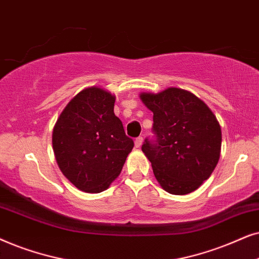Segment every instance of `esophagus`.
I'll return each mask as SVG.
<instances>
[{
	"label": "esophagus",
	"mask_w": 259,
	"mask_h": 259,
	"mask_svg": "<svg viewBox=\"0 0 259 259\" xmlns=\"http://www.w3.org/2000/svg\"><path fill=\"white\" fill-rule=\"evenodd\" d=\"M142 142H143L142 137H137V139L135 140V147L136 148H140L141 146H142Z\"/></svg>",
	"instance_id": "obj_1"
}]
</instances>
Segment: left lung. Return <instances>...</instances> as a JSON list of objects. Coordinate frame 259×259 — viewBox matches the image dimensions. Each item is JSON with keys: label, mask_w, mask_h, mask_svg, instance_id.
<instances>
[{"label": "left lung", "mask_w": 259, "mask_h": 259, "mask_svg": "<svg viewBox=\"0 0 259 259\" xmlns=\"http://www.w3.org/2000/svg\"><path fill=\"white\" fill-rule=\"evenodd\" d=\"M140 97L154 113V139L144 140L142 151L158 184L175 195L195 191L220 157L222 129L215 116L201 99L181 89Z\"/></svg>", "instance_id": "left-lung-1"}]
</instances>
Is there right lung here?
I'll use <instances>...</instances> for the list:
<instances>
[{
  "mask_svg": "<svg viewBox=\"0 0 259 259\" xmlns=\"http://www.w3.org/2000/svg\"><path fill=\"white\" fill-rule=\"evenodd\" d=\"M113 105L115 97L109 92L96 86L85 89L68 103L54 125L55 160L82 192L105 191L134 148Z\"/></svg>",
  "mask_w": 259,
  "mask_h": 259,
  "instance_id": "obj_1",
  "label": "right lung"
}]
</instances>
